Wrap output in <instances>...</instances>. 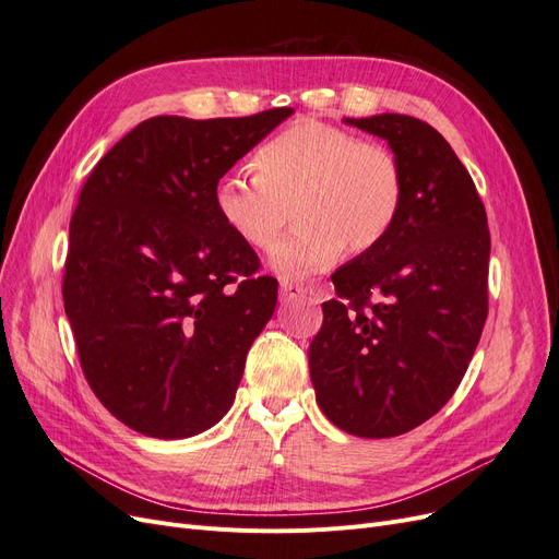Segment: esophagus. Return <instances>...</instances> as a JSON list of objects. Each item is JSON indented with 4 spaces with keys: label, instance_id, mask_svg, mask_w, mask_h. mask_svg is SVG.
Listing matches in <instances>:
<instances>
[{
    "label": "esophagus",
    "instance_id": "esophagus-1",
    "mask_svg": "<svg viewBox=\"0 0 559 559\" xmlns=\"http://www.w3.org/2000/svg\"><path fill=\"white\" fill-rule=\"evenodd\" d=\"M308 292L302 289V284H296V282H282L280 284V298L284 300V302H289V300H294V298H300V296H306Z\"/></svg>",
    "mask_w": 559,
    "mask_h": 559
}]
</instances>
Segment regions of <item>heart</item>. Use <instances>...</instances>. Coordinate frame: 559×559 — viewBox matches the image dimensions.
I'll return each instance as SVG.
<instances>
[{"label": "heart", "mask_w": 559, "mask_h": 559, "mask_svg": "<svg viewBox=\"0 0 559 559\" xmlns=\"http://www.w3.org/2000/svg\"><path fill=\"white\" fill-rule=\"evenodd\" d=\"M253 179L226 175L214 210L235 240L267 253L292 211L297 228L273 257L284 277H308L341 257L373 251L394 228L405 179L380 142L312 118L270 138L251 158Z\"/></svg>", "instance_id": "heart-1"}]
</instances>
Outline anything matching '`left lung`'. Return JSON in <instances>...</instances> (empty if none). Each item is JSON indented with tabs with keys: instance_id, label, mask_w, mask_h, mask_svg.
<instances>
[{
	"instance_id": "8db88e82",
	"label": "left lung",
	"mask_w": 559,
	"mask_h": 559,
	"mask_svg": "<svg viewBox=\"0 0 559 559\" xmlns=\"http://www.w3.org/2000/svg\"><path fill=\"white\" fill-rule=\"evenodd\" d=\"M345 123L386 140L405 193L386 238L331 275L310 378L337 429L389 438L433 417L466 373L487 319L489 228L441 132L405 114Z\"/></svg>"
}]
</instances>
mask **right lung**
<instances>
[{"label":"right lung","instance_id":"right-lung-1","mask_svg":"<svg viewBox=\"0 0 559 559\" xmlns=\"http://www.w3.org/2000/svg\"><path fill=\"white\" fill-rule=\"evenodd\" d=\"M292 107L156 116L103 156L70 222L62 298L99 403L151 438H189L233 405L277 280L214 210L230 167Z\"/></svg>","mask_w":559,"mask_h":559}]
</instances>
